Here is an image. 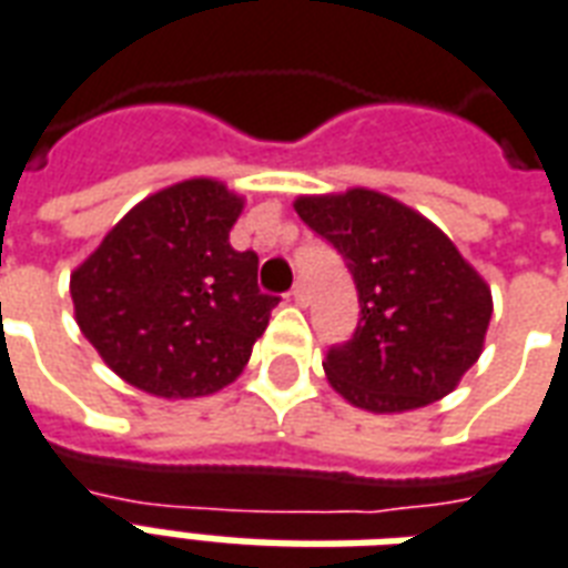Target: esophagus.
<instances>
[{"label":"esophagus","instance_id":"obj_1","mask_svg":"<svg viewBox=\"0 0 568 568\" xmlns=\"http://www.w3.org/2000/svg\"><path fill=\"white\" fill-rule=\"evenodd\" d=\"M287 300L293 302V305H305V302H308L305 284H293V290H290V293H287Z\"/></svg>","mask_w":568,"mask_h":568}]
</instances>
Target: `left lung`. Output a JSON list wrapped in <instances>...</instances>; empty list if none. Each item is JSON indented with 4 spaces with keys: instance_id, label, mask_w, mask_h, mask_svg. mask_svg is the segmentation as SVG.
Instances as JSON below:
<instances>
[{
    "instance_id": "left-lung-1",
    "label": "left lung",
    "mask_w": 568,
    "mask_h": 568,
    "mask_svg": "<svg viewBox=\"0 0 568 568\" xmlns=\"http://www.w3.org/2000/svg\"><path fill=\"white\" fill-rule=\"evenodd\" d=\"M293 206L344 257L359 293L353 338L323 362L332 389L371 413L416 410L449 395L479 359L491 323L479 272L428 219L368 187Z\"/></svg>"
}]
</instances>
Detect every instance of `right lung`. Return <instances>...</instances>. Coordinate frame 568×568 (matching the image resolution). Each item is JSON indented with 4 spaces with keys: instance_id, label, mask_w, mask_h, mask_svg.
Listing matches in <instances>:
<instances>
[{
    "instance_id": "right-lung-1",
    "label": "right lung",
    "mask_w": 568,
    "mask_h": 568,
    "mask_svg": "<svg viewBox=\"0 0 568 568\" xmlns=\"http://www.w3.org/2000/svg\"><path fill=\"white\" fill-rule=\"evenodd\" d=\"M242 197L215 179L158 191L110 230L71 275L80 332L119 377L158 398L233 383L266 332L257 254L230 245Z\"/></svg>"
}]
</instances>
